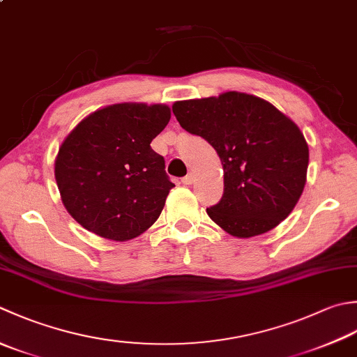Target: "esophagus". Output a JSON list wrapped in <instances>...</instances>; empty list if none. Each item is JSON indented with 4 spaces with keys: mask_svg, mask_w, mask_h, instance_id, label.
Instances as JSON below:
<instances>
[{
    "mask_svg": "<svg viewBox=\"0 0 357 357\" xmlns=\"http://www.w3.org/2000/svg\"><path fill=\"white\" fill-rule=\"evenodd\" d=\"M193 183H195V176H193L192 173L187 174V176L183 178V184H185V185H190V184H193Z\"/></svg>",
    "mask_w": 357,
    "mask_h": 357,
    "instance_id": "34e87169",
    "label": "esophagus"
}]
</instances>
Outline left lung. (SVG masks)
<instances>
[{
  "label": "left lung",
  "instance_id": "8db88e82",
  "mask_svg": "<svg viewBox=\"0 0 357 357\" xmlns=\"http://www.w3.org/2000/svg\"><path fill=\"white\" fill-rule=\"evenodd\" d=\"M181 127L211 144L225 193L207 215L236 238L277 227L303 192L310 150L303 132L274 105L246 93L173 103Z\"/></svg>",
  "mask_w": 357,
  "mask_h": 357
}]
</instances>
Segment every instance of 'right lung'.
I'll return each instance as SVG.
<instances>
[{
  "label": "right lung",
  "instance_id": "add662e5",
  "mask_svg": "<svg viewBox=\"0 0 357 357\" xmlns=\"http://www.w3.org/2000/svg\"><path fill=\"white\" fill-rule=\"evenodd\" d=\"M156 103H116L77 125L55 158L63 206L89 232L127 241L144 234L174 187L151 141L170 121Z\"/></svg>",
  "mask_w": 357,
  "mask_h": 357
}]
</instances>
